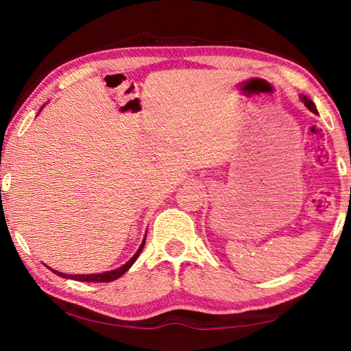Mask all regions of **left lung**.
Returning <instances> with one entry per match:
<instances>
[{
	"label": "left lung",
	"instance_id": "1",
	"mask_svg": "<svg viewBox=\"0 0 351 351\" xmlns=\"http://www.w3.org/2000/svg\"><path fill=\"white\" fill-rule=\"evenodd\" d=\"M300 99H302V102L304 104V106L308 107V110H311L312 113H315V114H318V111H317V108H315V104L312 102L308 96H304V95H300Z\"/></svg>",
	"mask_w": 351,
	"mask_h": 351
}]
</instances>
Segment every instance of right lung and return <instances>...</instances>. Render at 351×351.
<instances>
[{
    "mask_svg": "<svg viewBox=\"0 0 351 351\" xmlns=\"http://www.w3.org/2000/svg\"><path fill=\"white\" fill-rule=\"evenodd\" d=\"M145 241H146V237L143 238V241H141L138 250L134 253V256L128 261V263H125L122 267L116 268V270L106 271V273H98V274H66V273H60V271H57V270H52V268H51V270H52V273H56L57 276H60V278H68V279H73V280H81V282H113V280L121 278L122 274H125L126 271H128L130 267L134 263H136V259L138 258L140 252L143 250Z\"/></svg>",
    "mask_w": 351,
    "mask_h": 351,
    "instance_id": "right-lung-1",
    "label": "right lung"
}]
</instances>
